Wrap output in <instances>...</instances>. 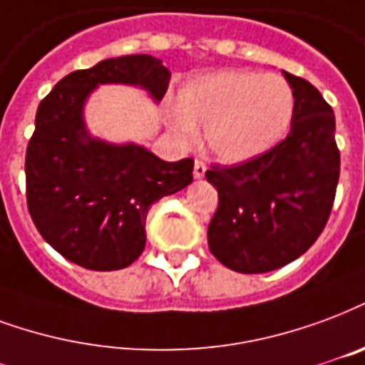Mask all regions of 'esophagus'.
Returning a JSON list of instances; mask_svg holds the SVG:
<instances>
[{
	"label": "esophagus",
	"instance_id": "obj_1",
	"mask_svg": "<svg viewBox=\"0 0 365 365\" xmlns=\"http://www.w3.org/2000/svg\"><path fill=\"white\" fill-rule=\"evenodd\" d=\"M205 164L201 160H195V164H193V175H195L197 180H201L205 175Z\"/></svg>",
	"mask_w": 365,
	"mask_h": 365
}]
</instances>
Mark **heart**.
<instances>
[{"instance_id":"heart-1","label":"heart","mask_w":365,"mask_h":365,"mask_svg":"<svg viewBox=\"0 0 365 365\" xmlns=\"http://www.w3.org/2000/svg\"><path fill=\"white\" fill-rule=\"evenodd\" d=\"M178 108L180 114L170 118L175 133L187 139L193 125H203L210 153L240 164L265 155L282 139L292 120L294 94L279 75L230 69L185 83Z\"/></svg>"}]
</instances>
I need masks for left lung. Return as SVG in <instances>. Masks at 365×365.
I'll list each match as a JSON object with an SVG mask.
<instances>
[{"label": "left lung", "mask_w": 365, "mask_h": 365, "mask_svg": "<svg viewBox=\"0 0 365 365\" xmlns=\"http://www.w3.org/2000/svg\"><path fill=\"white\" fill-rule=\"evenodd\" d=\"M294 94L290 133L265 155L237 166H210L218 191L209 250L232 271L269 272L304 255L333 209L341 174L334 114L306 79L284 71Z\"/></svg>", "instance_id": "obj_1"}]
</instances>
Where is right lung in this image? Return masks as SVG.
<instances>
[{
    "label": "right lung",
    "instance_id": "right-lung-1",
    "mask_svg": "<svg viewBox=\"0 0 365 365\" xmlns=\"http://www.w3.org/2000/svg\"><path fill=\"white\" fill-rule=\"evenodd\" d=\"M133 85L155 102L168 91L160 59L137 53L66 75L40 102L24 160L32 222L53 250L91 271L125 269L145 250L150 205L193 182V160L164 162L141 145L88 135L86 98L98 85Z\"/></svg>",
    "mask_w": 365,
    "mask_h": 365
}]
</instances>
